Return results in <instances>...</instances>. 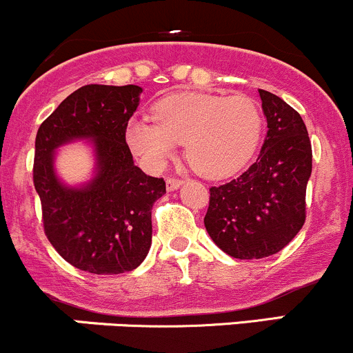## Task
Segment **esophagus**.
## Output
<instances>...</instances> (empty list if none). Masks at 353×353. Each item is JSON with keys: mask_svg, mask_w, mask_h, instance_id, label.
<instances>
[{"mask_svg": "<svg viewBox=\"0 0 353 353\" xmlns=\"http://www.w3.org/2000/svg\"><path fill=\"white\" fill-rule=\"evenodd\" d=\"M181 185H183V180H180V178H173V176L166 178V188H168V192L176 190V188L181 187Z\"/></svg>", "mask_w": 353, "mask_h": 353, "instance_id": "34e87169", "label": "esophagus"}]
</instances>
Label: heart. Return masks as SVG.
I'll return each instance as SVG.
<instances>
[{"label":"heart","mask_w":353,"mask_h":353,"mask_svg":"<svg viewBox=\"0 0 353 353\" xmlns=\"http://www.w3.org/2000/svg\"><path fill=\"white\" fill-rule=\"evenodd\" d=\"M261 131L263 114L251 97L185 92L158 102L154 119H131L126 143L154 170L165 166L180 143H185V154L195 172L207 178H223L251 160Z\"/></svg>","instance_id":"obj_1"}]
</instances>
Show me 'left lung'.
Masks as SVG:
<instances>
[{"label": "left lung", "mask_w": 353, "mask_h": 353, "mask_svg": "<svg viewBox=\"0 0 353 353\" xmlns=\"http://www.w3.org/2000/svg\"><path fill=\"white\" fill-rule=\"evenodd\" d=\"M268 134L257 160L236 180L210 188L203 219L212 241L236 259H261L290 244L306 217L312 143L301 116L259 89Z\"/></svg>", "instance_id": "left-lung-1"}]
</instances>
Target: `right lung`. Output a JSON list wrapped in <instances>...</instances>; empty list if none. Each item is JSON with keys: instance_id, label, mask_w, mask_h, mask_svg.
Wrapping results in <instances>:
<instances>
[{"instance_id": "obj_1", "label": "right lung", "mask_w": 353, "mask_h": 353, "mask_svg": "<svg viewBox=\"0 0 353 353\" xmlns=\"http://www.w3.org/2000/svg\"><path fill=\"white\" fill-rule=\"evenodd\" d=\"M141 92L139 85H84L60 102L37 132L33 183L45 236L81 271H132L151 248V208L166 187L163 178L134 165L126 143L128 121ZM84 139L93 146L97 172L89 182L70 188L56 176L54 151Z\"/></svg>"}]
</instances>
